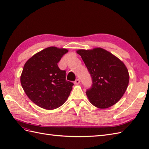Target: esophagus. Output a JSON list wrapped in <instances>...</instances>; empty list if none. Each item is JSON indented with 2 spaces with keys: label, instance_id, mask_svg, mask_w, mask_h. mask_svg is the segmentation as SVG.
Instances as JSON below:
<instances>
[{
  "label": "esophagus",
  "instance_id": "34e87169",
  "mask_svg": "<svg viewBox=\"0 0 149 149\" xmlns=\"http://www.w3.org/2000/svg\"><path fill=\"white\" fill-rule=\"evenodd\" d=\"M80 82H81V81H80V80H79V79H76L75 81H74V84H76V85H78V84H79Z\"/></svg>",
  "mask_w": 149,
  "mask_h": 149
}]
</instances>
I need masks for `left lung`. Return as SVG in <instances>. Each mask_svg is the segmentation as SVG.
<instances>
[{"instance_id": "8db88e82", "label": "left lung", "mask_w": 149, "mask_h": 149, "mask_svg": "<svg viewBox=\"0 0 149 149\" xmlns=\"http://www.w3.org/2000/svg\"><path fill=\"white\" fill-rule=\"evenodd\" d=\"M81 55L93 80L86 95L96 108L106 109L118 102L123 96L129 83V74L124 63L106 49L95 48L80 49Z\"/></svg>"}]
</instances>
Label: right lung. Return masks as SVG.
<instances>
[{
    "label": "right lung",
    "instance_id": "right-lung-1",
    "mask_svg": "<svg viewBox=\"0 0 149 149\" xmlns=\"http://www.w3.org/2000/svg\"><path fill=\"white\" fill-rule=\"evenodd\" d=\"M65 48L50 47L39 52L24 64L21 84L29 100L40 108L54 109L62 106L69 96L74 84L66 81L65 70L57 63Z\"/></svg>",
    "mask_w": 149,
    "mask_h": 149
}]
</instances>
